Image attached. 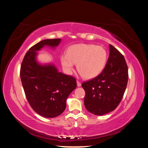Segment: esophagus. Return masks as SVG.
Masks as SVG:
<instances>
[{
  "label": "esophagus",
  "instance_id": "esophagus-1",
  "mask_svg": "<svg viewBox=\"0 0 148 148\" xmlns=\"http://www.w3.org/2000/svg\"><path fill=\"white\" fill-rule=\"evenodd\" d=\"M81 86H82V84L80 83L79 81H77V87H80Z\"/></svg>",
  "mask_w": 148,
  "mask_h": 148
}]
</instances>
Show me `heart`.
Returning <instances> with one entry per match:
<instances>
[{
  "label": "heart",
  "mask_w": 148,
  "mask_h": 148,
  "mask_svg": "<svg viewBox=\"0 0 148 148\" xmlns=\"http://www.w3.org/2000/svg\"><path fill=\"white\" fill-rule=\"evenodd\" d=\"M107 61V53L104 47L89 44H77L62 54L61 62L65 72L71 74L75 64L79 74L86 79L98 76L103 71Z\"/></svg>",
  "instance_id": "1"
}]
</instances>
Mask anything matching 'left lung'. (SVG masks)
Here are the masks:
<instances>
[{
	"mask_svg": "<svg viewBox=\"0 0 148 148\" xmlns=\"http://www.w3.org/2000/svg\"><path fill=\"white\" fill-rule=\"evenodd\" d=\"M105 68L98 76L84 82V105L87 111L102 116L113 111L121 102L128 82V67L123 55L109 45Z\"/></svg>",
	"mask_w": 148,
	"mask_h": 148,
	"instance_id": "1",
	"label": "left lung"
}]
</instances>
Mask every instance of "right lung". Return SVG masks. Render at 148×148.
I'll use <instances>...</instances> for the list:
<instances>
[{
	"label": "right lung",
	"instance_id": "obj_1",
	"mask_svg": "<svg viewBox=\"0 0 148 148\" xmlns=\"http://www.w3.org/2000/svg\"><path fill=\"white\" fill-rule=\"evenodd\" d=\"M61 39H46L31 47L22 62L20 76L29 104L41 116L52 118L61 115L66 108V101L76 89L74 77L59 72L52 62L41 64L37 56L45 46L56 49Z\"/></svg>",
	"mask_w": 148,
	"mask_h": 148
}]
</instances>
